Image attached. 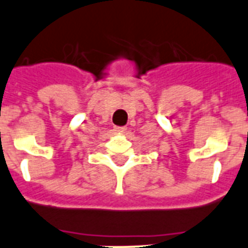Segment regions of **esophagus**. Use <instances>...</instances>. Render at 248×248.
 <instances>
[{"instance_id":"esophagus-1","label":"esophagus","mask_w":248,"mask_h":248,"mask_svg":"<svg viewBox=\"0 0 248 248\" xmlns=\"http://www.w3.org/2000/svg\"><path fill=\"white\" fill-rule=\"evenodd\" d=\"M114 131L116 132H121V134H124L127 131V127L126 126H114Z\"/></svg>"}]
</instances>
